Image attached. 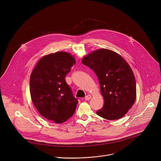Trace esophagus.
Listing matches in <instances>:
<instances>
[{
    "mask_svg": "<svg viewBox=\"0 0 161 161\" xmlns=\"http://www.w3.org/2000/svg\"><path fill=\"white\" fill-rule=\"evenodd\" d=\"M91 98V95H89V94L87 95V96L85 97V99H86V100H87V101L89 100Z\"/></svg>",
    "mask_w": 161,
    "mask_h": 161,
    "instance_id": "1",
    "label": "esophagus"
}]
</instances>
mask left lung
I'll return each instance as SVG.
<instances>
[{
    "label": "left lung",
    "mask_w": 161,
    "mask_h": 161,
    "mask_svg": "<svg viewBox=\"0 0 161 161\" xmlns=\"http://www.w3.org/2000/svg\"><path fill=\"white\" fill-rule=\"evenodd\" d=\"M82 62L91 69L99 79L104 101L97 114L109 120L123 117L136 99L135 79L128 63L119 55L108 49L92 52Z\"/></svg>",
    "instance_id": "obj_1"
}]
</instances>
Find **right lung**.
Wrapping results in <instances>:
<instances>
[{
	"label": "right lung",
	"mask_w": 161,
	"mask_h": 161,
	"mask_svg": "<svg viewBox=\"0 0 161 161\" xmlns=\"http://www.w3.org/2000/svg\"><path fill=\"white\" fill-rule=\"evenodd\" d=\"M75 64L70 53L59 52L42 57L30 77L32 101L45 118L62 123L74 114L77 99L65 81V76Z\"/></svg>",
	"instance_id": "right-lung-1"
}]
</instances>
